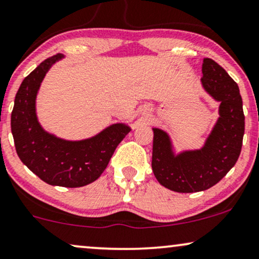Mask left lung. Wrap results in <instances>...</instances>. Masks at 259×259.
<instances>
[{
	"mask_svg": "<svg viewBox=\"0 0 259 259\" xmlns=\"http://www.w3.org/2000/svg\"><path fill=\"white\" fill-rule=\"evenodd\" d=\"M202 74L204 91L220 103L219 118L204 146L176 154L168 134L153 127V173L160 184L176 192L214 186L235 165L243 146L245 116L238 84L211 58L203 60Z\"/></svg>",
	"mask_w": 259,
	"mask_h": 259,
	"instance_id": "8db88e82",
	"label": "left lung"
}]
</instances>
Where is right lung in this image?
Wrapping results in <instances>:
<instances>
[{
	"label": "right lung",
	"instance_id": "1",
	"mask_svg": "<svg viewBox=\"0 0 259 259\" xmlns=\"http://www.w3.org/2000/svg\"><path fill=\"white\" fill-rule=\"evenodd\" d=\"M63 57L58 54L47 58L24 78L15 96L11 126L19 158L35 176L50 185L80 188L99 178L132 127L112 124L96 136L80 141L60 139L42 129L35 99L49 69Z\"/></svg>",
	"mask_w": 259,
	"mask_h": 259
}]
</instances>
